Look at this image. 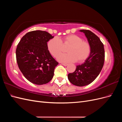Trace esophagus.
<instances>
[{
  "label": "esophagus",
  "mask_w": 122,
  "mask_h": 122,
  "mask_svg": "<svg viewBox=\"0 0 122 122\" xmlns=\"http://www.w3.org/2000/svg\"><path fill=\"white\" fill-rule=\"evenodd\" d=\"M61 65H62L64 66H67L68 65V64H66V63H61Z\"/></svg>",
  "instance_id": "34e87169"
}]
</instances>
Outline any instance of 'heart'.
I'll list each match as a JSON object with an SVG mask.
<instances>
[{
    "mask_svg": "<svg viewBox=\"0 0 122 122\" xmlns=\"http://www.w3.org/2000/svg\"><path fill=\"white\" fill-rule=\"evenodd\" d=\"M62 45L68 46L67 53L60 54L57 60L61 62H84L90 56L91 47L90 43L76 35H69L60 39L57 36L51 39L47 42L49 52L53 57H57L62 50Z\"/></svg>",
    "mask_w": 122,
    "mask_h": 122,
    "instance_id": "1",
    "label": "heart"
}]
</instances>
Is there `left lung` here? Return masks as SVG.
Wrapping results in <instances>:
<instances>
[{
  "mask_svg": "<svg viewBox=\"0 0 122 122\" xmlns=\"http://www.w3.org/2000/svg\"><path fill=\"white\" fill-rule=\"evenodd\" d=\"M91 47L90 56L83 64L76 66L75 71L69 73L70 82L78 86H86L97 78L101 71L105 59L104 45L99 38L89 30L82 29Z\"/></svg>",
  "mask_w": 122,
  "mask_h": 122,
  "instance_id": "1",
  "label": "left lung"
}]
</instances>
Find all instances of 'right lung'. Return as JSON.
<instances>
[{"instance_id": "add662e5", "label": "right lung", "mask_w": 122, "mask_h": 122, "mask_svg": "<svg viewBox=\"0 0 122 122\" xmlns=\"http://www.w3.org/2000/svg\"><path fill=\"white\" fill-rule=\"evenodd\" d=\"M53 37L45 31H32L26 34L18 44L16 54L18 67L32 83L46 84L53 78L58 62L49 52L47 44Z\"/></svg>"}]
</instances>
